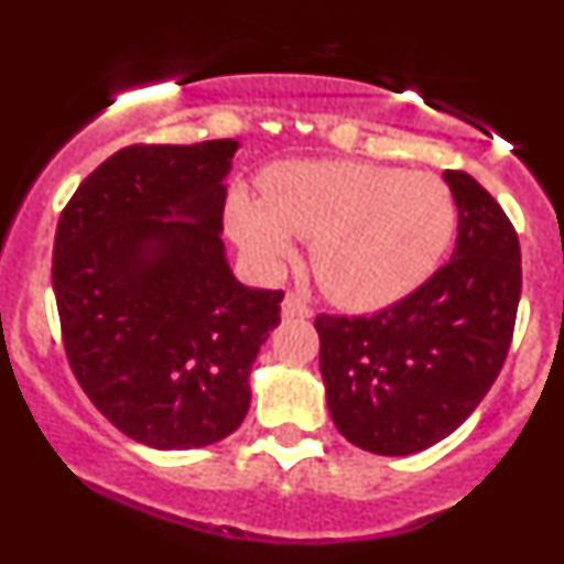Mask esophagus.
Wrapping results in <instances>:
<instances>
[{
    "label": "esophagus",
    "instance_id": "obj_1",
    "mask_svg": "<svg viewBox=\"0 0 564 564\" xmlns=\"http://www.w3.org/2000/svg\"><path fill=\"white\" fill-rule=\"evenodd\" d=\"M311 314H314V308L305 303V297H300L297 292L286 294V300H283V316H286V318H308Z\"/></svg>",
    "mask_w": 564,
    "mask_h": 564
}]
</instances>
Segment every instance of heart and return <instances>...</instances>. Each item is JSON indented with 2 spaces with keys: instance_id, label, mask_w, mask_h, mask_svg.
<instances>
[{
  "instance_id": "heart-1",
  "label": "heart",
  "mask_w": 564,
  "mask_h": 564,
  "mask_svg": "<svg viewBox=\"0 0 564 564\" xmlns=\"http://www.w3.org/2000/svg\"><path fill=\"white\" fill-rule=\"evenodd\" d=\"M456 198L429 172L362 161H294L264 174V196L237 191L226 220L259 264L292 256V237L314 240L324 292L373 311L420 286L456 235Z\"/></svg>"
}]
</instances>
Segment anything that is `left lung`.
I'll return each mask as SVG.
<instances>
[{
  "mask_svg": "<svg viewBox=\"0 0 564 564\" xmlns=\"http://www.w3.org/2000/svg\"><path fill=\"white\" fill-rule=\"evenodd\" d=\"M458 207L453 259L371 316H316L333 423L377 456L425 451L469 417L508 357L521 300V248L497 198L445 172Z\"/></svg>",
  "mask_w": 564,
  "mask_h": 564,
  "instance_id": "1",
  "label": "left lung"
}]
</instances>
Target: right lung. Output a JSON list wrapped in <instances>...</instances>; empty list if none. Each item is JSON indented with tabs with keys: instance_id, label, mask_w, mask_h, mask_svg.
<instances>
[{
	"instance_id": "add662e5",
	"label": "right lung",
	"mask_w": 564,
	"mask_h": 564,
	"mask_svg": "<svg viewBox=\"0 0 564 564\" xmlns=\"http://www.w3.org/2000/svg\"><path fill=\"white\" fill-rule=\"evenodd\" d=\"M235 139L130 144L78 185L54 240V294L73 377L124 436L158 451L240 429L250 366L283 292L248 289L224 256Z\"/></svg>"
}]
</instances>
